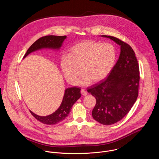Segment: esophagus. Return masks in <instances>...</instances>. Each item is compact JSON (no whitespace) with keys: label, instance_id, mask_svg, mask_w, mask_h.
Returning <instances> with one entry per match:
<instances>
[{"label":"esophagus","instance_id":"obj_1","mask_svg":"<svg viewBox=\"0 0 159 159\" xmlns=\"http://www.w3.org/2000/svg\"><path fill=\"white\" fill-rule=\"evenodd\" d=\"M81 94L83 95V96H86L87 94V93L86 91V90L84 89H81Z\"/></svg>","mask_w":159,"mask_h":159}]
</instances>
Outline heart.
Here are the masks:
<instances>
[{
	"label": "heart",
	"mask_w": 159,
	"mask_h": 159,
	"mask_svg": "<svg viewBox=\"0 0 159 159\" xmlns=\"http://www.w3.org/2000/svg\"><path fill=\"white\" fill-rule=\"evenodd\" d=\"M116 60V52L109 43L87 40L79 42L69 49L68 56L61 58V69L66 80L72 85L77 84L84 74L81 84L98 82L111 72Z\"/></svg>",
	"instance_id": "1"
}]
</instances>
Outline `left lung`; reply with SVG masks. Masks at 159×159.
<instances>
[{
  "instance_id": "left-lung-1",
  "label": "left lung",
  "mask_w": 159,
  "mask_h": 159,
  "mask_svg": "<svg viewBox=\"0 0 159 159\" xmlns=\"http://www.w3.org/2000/svg\"><path fill=\"white\" fill-rule=\"evenodd\" d=\"M120 46L119 58L107 79L87 89L96 99L92 115L104 125L115 124L130 111L139 96L140 70L137 57L129 45L120 39L102 35Z\"/></svg>"
}]
</instances>
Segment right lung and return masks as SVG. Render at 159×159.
I'll use <instances>...</instances> for the list:
<instances>
[{
  "mask_svg": "<svg viewBox=\"0 0 159 159\" xmlns=\"http://www.w3.org/2000/svg\"><path fill=\"white\" fill-rule=\"evenodd\" d=\"M66 38V36H45L36 40L29 48L23 58L30 53L43 49L49 48L53 50H59L62 43ZM80 89L77 87L67 88L65 90V94L62 102L58 109L52 115L46 116H38L31 111V115L39 121L45 125H55L64 120L70 113L72 106L80 98Z\"/></svg>",
  "mask_w": 159,
  "mask_h": 159,
  "instance_id": "add662e5",
  "label": "right lung"
}]
</instances>
